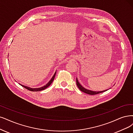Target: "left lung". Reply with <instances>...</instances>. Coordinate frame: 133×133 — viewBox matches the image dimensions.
I'll use <instances>...</instances> for the list:
<instances>
[{"instance_id":"1","label":"left lung","mask_w":133,"mask_h":133,"mask_svg":"<svg viewBox=\"0 0 133 133\" xmlns=\"http://www.w3.org/2000/svg\"><path fill=\"white\" fill-rule=\"evenodd\" d=\"M76 83H77V87H78V88H79V90L83 92H84L85 93H86V94H89V95H96V94H100V93H101V92H103L104 91H107V90H104V91H91V90H88V89H85V88L83 87V86H82V85L80 84L79 82H78V79L77 78H76Z\"/></svg>"}]
</instances>
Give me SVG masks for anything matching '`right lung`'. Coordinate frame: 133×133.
Segmentation results:
<instances>
[{
    "mask_svg": "<svg viewBox=\"0 0 133 133\" xmlns=\"http://www.w3.org/2000/svg\"><path fill=\"white\" fill-rule=\"evenodd\" d=\"M56 72H55V73H54V76H52V77L51 78V79H50V81H49L45 85H44V86H43V87H42L39 88H31L28 87H27V86H24V85H21L20 84H20L22 87H24V88H26V89H27V90L32 91H41V90H44V89H45L46 88H47L49 86H50V85L52 83V82H53V81H54V78H55V75H56Z\"/></svg>",
    "mask_w": 133,
    "mask_h": 133,
    "instance_id": "add662e5",
    "label": "right lung"
}]
</instances>
